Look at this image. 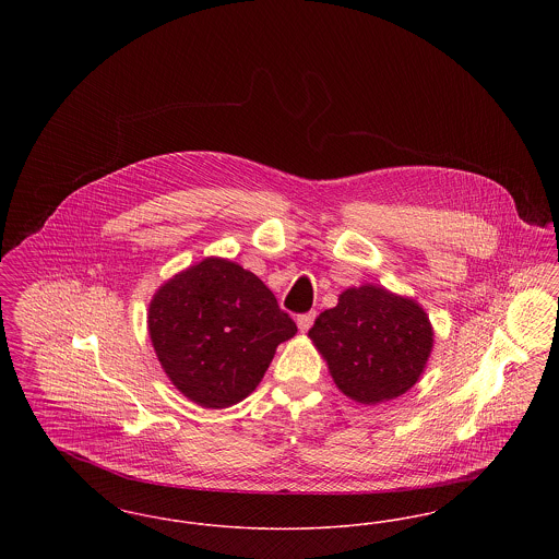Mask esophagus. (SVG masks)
<instances>
[{
  "mask_svg": "<svg viewBox=\"0 0 559 559\" xmlns=\"http://www.w3.org/2000/svg\"><path fill=\"white\" fill-rule=\"evenodd\" d=\"M314 317H317L314 312H306V314H299V317H297V326H299V331H301V333H306V331L312 326Z\"/></svg>",
  "mask_w": 559,
  "mask_h": 559,
  "instance_id": "34e87169",
  "label": "esophagus"
}]
</instances>
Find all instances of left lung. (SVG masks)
<instances>
[{"instance_id": "1", "label": "left lung", "mask_w": 559, "mask_h": 559, "mask_svg": "<svg viewBox=\"0 0 559 559\" xmlns=\"http://www.w3.org/2000/svg\"><path fill=\"white\" fill-rule=\"evenodd\" d=\"M308 335L337 388L362 404L408 392L433 346L424 308L374 285L342 293L340 304L324 310Z\"/></svg>"}]
</instances>
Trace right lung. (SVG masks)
<instances>
[{"label": "right lung", "mask_w": 559, "mask_h": 559, "mask_svg": "<svg viewBox=\"0 0 559 559\" xmlns=\"http://www.w3.org/2000/svg\"><path fill=\"white\" fill-rule=\"evenodd\" d=\"M148 331L171 383L205 408H226L258 388L297 326L253 272L207 258L155 293Z\"/></svg>", "instance_id": "add662e5"}]
</instances>
